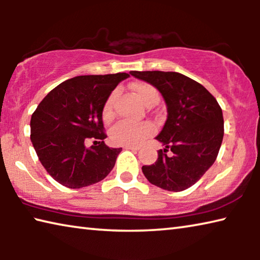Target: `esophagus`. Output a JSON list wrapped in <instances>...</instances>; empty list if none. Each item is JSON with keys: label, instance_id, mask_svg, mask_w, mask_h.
Instances as JSON below:
<instances>
[{"label": "esophagus", "instance_id": "obj_1", "mask_svg": "<svg viewBox=\"0 0 260 260\" xmlns=\"http://www.w3.org/2000/svg\"><path fill=\"white\" fill-rule=\"evenodd\" d=\"M125 149H128V150H133V151H136V150H139V147H136V146H125L124 147Z\"/></svg>", "mask_w": 260, "mask_h": 260}]
</instances>
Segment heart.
Returning <instances> with one entry per match:
<instances>
[{
	"mask_svg": "<svg viewBox=\"0 0 260 260\" xmlns=\"http://www.w3.org/2000/svg\"><path fill=\"white\" fill-rule=\"evenodd\" d=\"M132 88L144 105L151 107L159 101V93L155 87L147 82H135ZM117 91L109 96L103 107V119L110 121L113 117V103ZM153 133V127L150 124H133L129 121H119L110 129V140L118 146H139L144 140Z\"/></svg>",
	"mask_w": 260,
	"mask_h": 260,
	"instance_id": "1",
	"label": "heart"
}]
</instances>
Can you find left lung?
Wrapping results in <instances>:
<instances>
[{"label":"left lung","mask_w":260,"mask_h":260,"mask_svg":"<svg viewBox=\"0 0 260 260\" xmlns=\"http://www.w3.org/2000/svg\"><path fill=\"white\" fill-rule=\"evenodd\" d=\"M131 74L156 87L167 105V119L156 138L165 149L158 150L155 164L142 166V172L149 182L165 190H186L217 159L223 138L221 108L205 87L181 73Z\"/></svg>","instance_id":"1"}]
</instances>
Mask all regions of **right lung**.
<instances>
[{
  "label": "right lung",
  "mask_w": 260,
  "mask_h": 260,
  "mask_svg": "<svg viewBox=\"0 0 260 260\" xmlns=\"http://www.w3.org/2000/svg\"><path fill=\"white\" fill-rule=\"evenodd\" d=\"M128 73L79 76L55 87L32 114L30 141L52 179L77 189L103 180L121 148L105 146L102 113L111 91ZM88 139L94 146L86 148Z\"/></svg>",
  "instance_id": "1"
}]
</instances>
